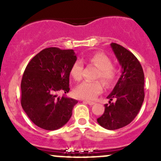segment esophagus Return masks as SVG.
Here are the masks:
<instances>
[{
	"label": "esophagus",
	"instance_id": "34e87169",
	"mask_svg": "<svg viewBox=\"0 0 161 161\" xmlns=\"http://www.w3.org/2000/svg\"><path fill=\"white\" fill-rule=\"evenodd\" d=\"M83 102H86V103H87L88 104H90V105H93L94 103H95V102L91 101V100H84Z\"/></svg>",
	"mask_w": 161,
	"mask_h": 161
}]
</instances>
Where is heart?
Listing matches in <instances>:
<instances>
[{"instance_id": "1", "label": "heart", "mask_w": 161, "mask_h": 161, "mask_svg": "<svg viewBox=\"0 0 161 161\" xmlns=\"http://www.w3.org/2000/svg\"><path fill=\"white\" fill-rule=\"evenodd\" d=\"M86 61L98 68L96 79L103 81L107 86H111L114 82L118 75L116 67L112 64L111 58L103 53L97 52L86 58ZM83 64L82 61L77 60L72 64L70 70L71 77L75 81H80L82 77ZM103 83L100 80L84 81L75 90V95L81 99H94L103 91Z\"/></svg>"}]
</instances>
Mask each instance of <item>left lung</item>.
Instances as JSON below:
<instances>
[{
	"instance_id": "8db88e82",
	"label": "left lung",
	"mask_w": 161,
	"mask_h": 161,
	"mask_svg": "<svg viewBox=\"0 0 161 161\" xmlns=\"http://www.w3.org/2000/svg\"><path fill=\"white\" fill-rule=\"evenodd\" d=\"M111 47L122 68L119 80L107 98L104 113L97 118L100 125L108 130L121 129L130 124L139 113L144 100V73L136 57L122 46ZM114 99V102H111Z\"/></svg>"
}]
</instances>
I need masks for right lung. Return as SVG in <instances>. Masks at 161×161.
<instances>
[{"instance_id":"add662e5","label":"right lung","mask_w":161,"mask_h":161,"mask_svg":"<svg viewBox=\"0 0 161 161\" xmlns=\"http://www.w3.org/2000/svg\"><path fill=\"white\" fill-rule=\"evenodd\" d=\"M73 50L43 49L31 59L21 82V104L34 124L45 130H56L66 124L78 103L60 93L69 92V75L76 61Z\"/></svg>"}]
</instances>
